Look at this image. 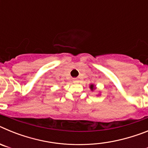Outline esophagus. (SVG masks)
Segmentation results:
<instances>
[{"instance_id":"esophagus-1","label":"esophagus","mask_w":148,"mask_h":148,"mask_svg":"<svg viewBox=\"0 0 148 148\" xmlns=\"http://www.w3.org/2000/svg\"><path fill=\"white\" fill-rule=\"evenodd\" d=\"M77 82H78V80L76 78H73V83H77Z\"/></svg>"}]
</instances>
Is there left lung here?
Wrapping results in <instances>:
<instances>
[{
	"instance_id": "1",
	"label": "left lung",
	"mask_w": 148,
	"mask_h": 148,
	"mask_svg": "<svg viewBox=\"0 0 148 148\" xmlns=\"http://www.w3.org/2000/svg\"><path fill=\"white\" fill-rule=\"evenodd\" d=\"M90 90H92V91L95 89V86H94V84H90Z\"/></svg>"
}]
</instances>
